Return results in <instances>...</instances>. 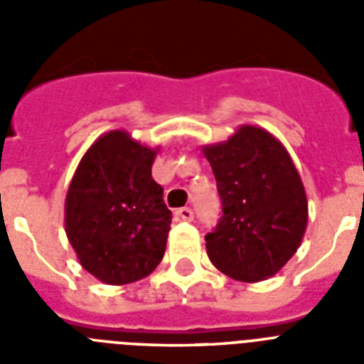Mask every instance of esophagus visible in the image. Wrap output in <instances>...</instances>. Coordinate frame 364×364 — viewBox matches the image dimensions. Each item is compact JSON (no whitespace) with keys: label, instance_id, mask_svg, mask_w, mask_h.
I'll use <instances>...</instances> for the list:
<instances>
[{"label":"esophagus","instance_id":"1","mask_svg":"<svg viewBox=\"0 0 364 364\" xmlns=\"http://www.w3.org/2000/svg\"><path fill=\"white\" fill-rule=\"evenodd\" d=\"M176 217L182 218V220H193V211L189 208H180V210H176Z\"/></svg>","mask_w":364,"mask_h":364}]
</instances>
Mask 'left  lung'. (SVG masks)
Segmentation results:
<instances>
[{"mask_svg": "<svg viewBox=\"0 0 364 364\" xmlns=\"http://www.w3.org/2000/svg\"><path fill=\"white\" fill-rule=\"evenodd\" d=\"M202 153L222 198L220 222L205 235L208 257L235 281L273 277L295 255L308 224L306 191L290 153L250 124Z\"/></svg>", "mask_w": 364, "mask_h": 364, "instance_id": "8db88e82", "label": "left lung"}]
</instances>
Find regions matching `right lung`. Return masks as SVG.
Here are the masks:
<instances>
[{
    "label": "right lung",
    "mask_w": 364,
    "mask_h": 364,
    "mask_svg": "<svg viewBox=\"0 0 364 364\" xmlns=\"http://www.w3.org/2000/svg\"><path fill=\"white\" fill-rule=\"evenodd\" d=\"M160 147L114 129L80 160L65 197V233L80 264L105 284L147 277L162 260L171 211L151 176Z\"/></svg>",
    "instance_id": "1"
}]
</instances>
